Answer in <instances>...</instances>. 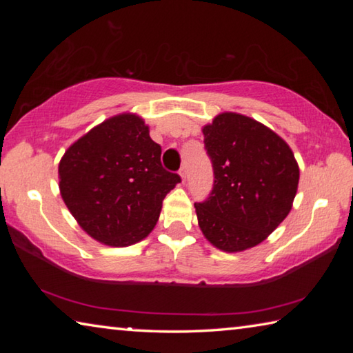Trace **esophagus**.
<instances>
[{
	"label": "esophagus",
	"mask_w": 353,
	"mask_h": 353,
	"mask_svg": "<svg viewBox=\"0 0 353 353\" xmlns=\"http://www.w3.org/2000/svg\"><path fill=\"white\" fill-rule=\"evenodd\" d=\"M179 176H181V181H182V183H185V181H187V170H185V168H181V171H179Z\"/></svg>",
	"instance_id": "esophagus-1"
}]
</instances>
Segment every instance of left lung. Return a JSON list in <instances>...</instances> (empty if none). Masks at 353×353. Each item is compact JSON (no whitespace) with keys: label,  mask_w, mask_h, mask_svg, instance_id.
I'll return each mask as SVG.
<instances>
[{"label":"left lung","mask_w":353,"mask_h":353,"mask_svg":"<svg viewBox=\"0 0 353 353\" xmlns=\"http://www.w3.org/2000/svg\"><path fill=\"white\" fill-rule=\"evenodd\" d=\"M214 183L194 204L205 240L223 252L255 248L288 216L299 187V165L282 137L256 119L223 112L202 126Z\"/></svg>","instance_id":"1"}]
</instances>
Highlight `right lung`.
I'll use <instances>...</instances> for the list:
<instances>
[{
	"label": "right lung",
	"mask_w": 353,
	"mask_h": 353,
	"mask_svg": "<svg viewBox=\"0 0 353 353\" xmlns=\"http://www.w3.org/2000/svg\"><path fill=\"white\" fill-rule=\"evenodd\" d=\"M162 148L140 115L123 112L97 124L59 162V190L93 240L126 248L151 234L165 196L181 177L160 163Z\"/></svg>",
	"instance_id": "obj_1"
}]
</instances>
